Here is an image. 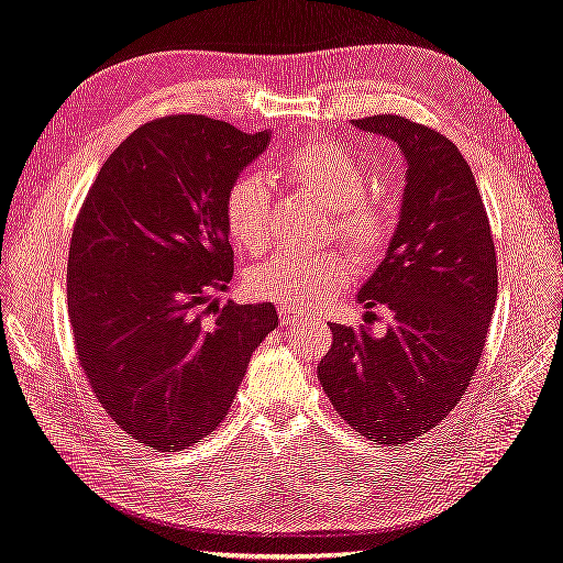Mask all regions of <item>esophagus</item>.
<instances>
[{
  "mask_svg": "<svg viewBox=\"0 0 563 563\" xmlns=\"http://www.w3.org/2000/svg\"><path fill=\"white\" fill-rule=\"evenodd\" d=\"M278 313H280V323H283V325H295V323L302 321V313H297V311L287 309V307H280Z\"/></svg>",
  "mask_w": 563,
  "mask_h": 563,
  "instance_id": "34e87169",
  "label": "esophagus"
}]
</instances>
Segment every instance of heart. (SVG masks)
<instances>
[{
    "instance_id": "b5f03b06",
    "label": "heart",
    "mask_w": 563,
    "mask_h": 563,
    "mask_svg": "<svg viewBox=\"0 0 563 563\" xmlns=\"http://www.w3.org/2000/svg\"><path fill=\"white\" fill-rule=\"evenodd\" d=\"M283 177L329 208L325 238L338 240L357 264H376L394 238L386 206L367 199L369 177L362 163L329 139L299 143L278 163ZM225 225L232 242L258 254L271 240V194L258 175H242L225 196ZM352 264L343 252L278 254L246 273V290L287 309H313L343 292Z\"/></svg>"
}]
</instances>
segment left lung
Instances as JSON below:
<instances>
[{
  "instance_id": "8db88e82",
  "label": "left lung",
  "mask_w": 563,
  "mask_h": 563,
  "mask_svg": "<svg viewBox=\"0 0 563 563\" xmlns=\"http://www.w3.org/2000/svg\"><path fill=\"white\" fill-rule=\"evenodd\" d=\"M352 124L398 143L408 163L398 228L357 295L367 309L386 305L390 323L384 335L331 323L319 382L352 429L398 446L437 427L475 376L496 305V252L475 175L453 141L400 114Z\"/></svg>"
}]
</instances>
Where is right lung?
Segmentation results:
<instances>
[{
	"instance_id": "add662e5",
	"label": "right lung",
	"mask_w": 563,
	"mask_h": 563,
	"mask_svg": "<svg viewBox=\"0 0 563 563\" xmlns=\"http://www.w3.org/2000/svg\"><path fill=\"white\" fill-rule=\"evenodd\" d=\"M203 114L139 126L76 218L67 302L90 388L139 443L179 451L228 415L276 307H216L232 280L225 196L268 146Z\"/></svg>"
}]
</instances>
